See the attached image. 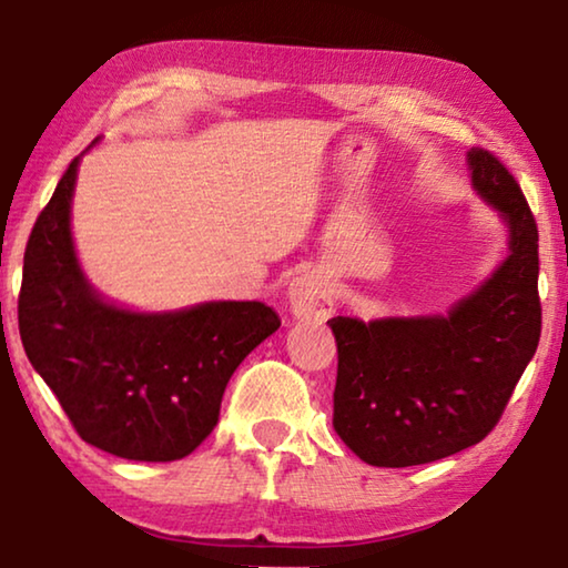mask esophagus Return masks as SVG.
Masks as SVG:
<instances>
[{"instance_id": "1", "label": "esophagus", "mask_w": 568, "mask_h": 568, "mask_svg": "<svg viewBox=\"0 0 568 568\" xmlns=\"http://www.w3.org/2000/svg\"><path fill=\"white\" fill-rule=\"evenodd\" d=\"M286 300H290V310L294 317L307 320H327L335 307L333 286L317 271H307V274L292 278Z\"/></svg>"}]
</instances>
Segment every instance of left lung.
I'll return each mask as SVG.
<instances>
[{
	"label": "left lung",
	"mask_w": 568,
	"mask_h": 568,
	"mask_svg": "<svg viewBox=\"0 0 568 568\" xmlns=\"http://www.w3.org/2000/svg\"><path fill=\"white\" fill-rule=\"evenodd\" d=\"M471 184L509 227V256L446 317L327 320L338 345L333 427L361 462L430 464L499 423L540 341L538 225L505 163L468 151Z\"/></svg>",
	"instance_id": "left-lung-1"
}]
</instances>
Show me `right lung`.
<instances>
[{
    "mask_svg": "<svg viewBox=\"0 0 568 568\" xmlns=\"http://www.w3.org/2000/svg\"><path fill=\"white\" fill-rule=\"evenodd\" d=\"M77 169L73 159L24 248V353L81 440L130 462H176L212 433L230 376L282 320L264 302L130 312L102 300L73 251Z\"/></svg>",
    "mask_w": 568,
    "mask_h": 568,
    "instance_id": "1",
    "label": "right lung"
}]
</instances>
